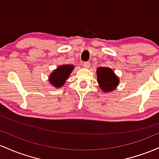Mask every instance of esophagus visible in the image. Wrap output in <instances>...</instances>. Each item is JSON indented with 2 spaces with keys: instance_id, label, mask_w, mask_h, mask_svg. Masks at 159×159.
<instances>
[{
  "instance_id": "esophagus-1",
  "label": "esophagus",
  "mask_w": 159,
  "mask_h": 159,
  "mask_svg": "<svg viewBox=\"0 0 159 159\" xmlns=\"http://www.w3.org/2000/svg\"><path fill=\"white\" fill-rule=\"evenodd\" d=\"M83 67H85V68H89V67H90V63H89V61L84 62V63H83Z\"/></svg>"
}]
</instances>
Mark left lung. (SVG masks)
<instances>
[{
  "mask_svg": "<svg viewBox=\"0 0 159 159\" xmlns=\"http://www.w3.org/2000/svg\"><path fill=\"white\" fill-rule=\"evenodd\" d=\"M96 73L99 87L104 93H110L117 88L119 79L113 69L107 67H100L97 68Z\"/></svg>",
  "mask_w": 159,
  "mask_h": 159,
  "instance_id": "8db88e82",
  "label": "left lung"
}]
</instances>
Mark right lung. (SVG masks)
<instances>
[{
    "label": "right lung",
    "mask_w": 159,
    "mask_h": 159,
    "mask_svg": "<svg viewBox=\"0 0 159 159\" xmlns=\"http://www.w3.org/2000/svg\"><path fill=\"white\" fill-rule=\"evenodd\" d=\"M74 66L72 65H62L55 69L49 76V82L52 86L61 88L65 84L66 80L69 78Z\"/></svg>",
    "instance_id": "obj_1"
}]
</instances>
